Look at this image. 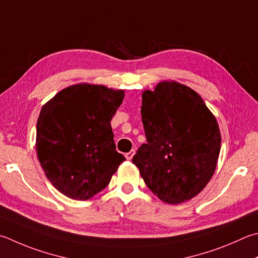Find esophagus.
I'll return each instance as SVG.
<instances>
[{
	"instance_id": "esophagus-1",
	"label": "esophagus",
	"mask_w": 258,
	"mask_h": 258,
	"mask_svg": "<svg viewBox=\"0 0 258 258\" xmlns=\"http://www.w3.org/2000/svg\"><path fill=\"white\" fill-rule=\"evenodd\" d=\"M134 153H135V150H131L130 152L125 153V158L127 159V160H132V158H133V156H134Z\"/></svg>"
}]
</instances>
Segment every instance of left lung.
Returning <instances> with one entry per match:
<instances>
[{
  "label": "left lung",
  "mask_w": 258,
  "mask_h": 258,
  "mask_svg": "<svg viewBox=\"0 0 258 258\" xmlns=\"http://www.w3.org/2000/svg\"><path fill=\"white\" fill-rule=\"evenodd\" d=\"M147 143L133 163L154 195L168 204L193 199L217 167L221 134L214 115L198 92L176 81L142 93Z\"/></svg>",
  "instance_id": "8db88e82"
}]
</instances>
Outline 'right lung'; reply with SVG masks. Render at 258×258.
Listing matches in <instances>:
<instances>
[{"mask_svg": "<svg viewBox=\"0 0 258 258\" xmlns=\"http://www.w3.org/2000/svg\"><path fill=\"white\" fill-rule=\"evenodd\" d=\"M124 90L79 83L46 102L37 120L36 152L46 177L68 198L86 201L109 184L125 157L110 120Z\"/></svg>", "mask_w": 258, "mask_h": 258, "instance_id": "right-lung-1", "label": "right lung"}]
</instances>
